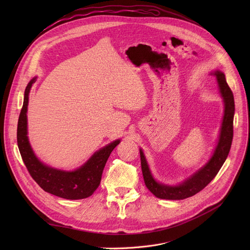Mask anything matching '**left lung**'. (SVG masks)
I'll list each match as a JSON object with an SVG mask.
<instances>
[{
    "instance_id": "obj_1",
    "label": "left lung",
    "mask_w": 250,
    "mask_h": 250,
    "mask_svg": "<svg viewBox=\"0 0 250 250\" xmlns=\"http://www.w3.org/2000/svg\"><path fill=\"white\" fill-rule=\"evenodd\" d=\"M211 75L217 78L225 109L220 129L219 141L214 154L208 162L180 185L171 187L162 185V183L157 182L154 179L145 155H144L142 150H140L144 181H145L147 188L157 198L163 200H183L200 192L215 178L229 154L233 139V118L235 111L234 96L226 82L224 73L221 71H214L211 72Z\"/></svg>"
}]
</instances>
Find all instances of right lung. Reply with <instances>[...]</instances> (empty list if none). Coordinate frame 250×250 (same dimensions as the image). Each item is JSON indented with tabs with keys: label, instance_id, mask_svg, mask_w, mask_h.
I'll return each mask as SVG.
<instances>
[{
	"label": "right lung",
	"instance_id": "add662e5",
	"mask_svg": "<svg viewBox=\"0 0 250 250\" xmlns=\"http://www.w3.org/2000/svg\"><path fill=\"white\" fill-rule=\"evenodd\" d=\"M33 78L25 89L23 106L17 126V144L22 160L29 174L44 191L67 200L86 199L93 194L100 185L105 164L112 150L121 143L116 140L95 152L80 168L74 171H63L44 165L34 155L27 137V105Z\"/></svg>",
	"mask_w": 250,
	"mask_h": 250
}]
</instances>
